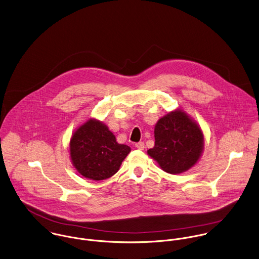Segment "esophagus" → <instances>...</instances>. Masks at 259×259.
Returning <instances> with one entry per match:
<instances>
[{"label": "esophagus", "mask_w": 259, "mask_h": 259, "mask_svg": "<svg viewBox=\"0 0 259 259\" xmlns=\"http://www.w3.org/2000/svg\"><path fill=\"white\" fill-rule=\"evenodd\" d=\"M135 147H136L137 149H139V150H143V149H144V142L140 141V142L136 143V144H135Z\"/></svg>", "instance_id": "obj_1"}]
</instances>
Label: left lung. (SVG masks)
<instances>
[{
  "instance_id": "obj_1",
  "label": "left lung",
  "mask_w": 259,
  "mask_h": 259,
  "mask_svg": "<svg viewBox=\"0 0 259 259\" xmlns=\"http://www.w3.org/2000/svg\"><path fill=\"white\" fill-rule=\"evenodd\" d=\"M154 136L155 145L148 154L167 173L188 170L201 155L203 134L184 112H171L161 118L156 124Z\"/></svg>"
}]
</instances>
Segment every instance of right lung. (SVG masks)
<instances>
[{
	"label": "right lung",
	"instance_id": "right-lung-1",
	"mask_svg": "<svg viewBox=\"0 0 259 259\" xmlns=\"http://www.w3.org/2000/svg\"><path fill=\"white\" fill-rule=\"evenodd\" d=\"M130 150L129 146L118 144L113 133L96 120L81 126L70 142L74 166L81 175L93 180L113 176Z\"/></svg>",
	"mask_w": 259,
	"mask_h": 259
}]
</instances>
